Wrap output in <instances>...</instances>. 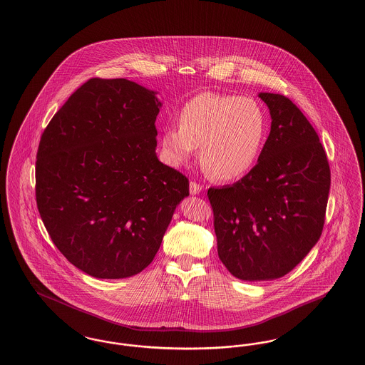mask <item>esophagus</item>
Listing matches in <instances>:
<instances>
[{"label":"esophagus","mask_w":365,"mask_h":365,"mask_svg":"<svg viewBox=\"0 0 365 365\" xmlns=\"http://www.w3.org/2000/svg\"><path fill=\"white\" fill-rule=\"evenodd\" d=\"M189 189L191 195H197V194H200L202 191V186L200 183H197V182H190Z\"/></svg>","instance_id":"esophagus-1"}]
</instances>
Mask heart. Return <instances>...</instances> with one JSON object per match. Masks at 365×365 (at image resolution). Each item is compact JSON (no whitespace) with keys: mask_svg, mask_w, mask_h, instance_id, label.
Wrapping results in <instances>:
<instances>
[{"mask_svg":"<svg viewBox=\"0 0 365 365\" xmlns=\"http://www.w3.org/2000/svg\"><path fill=\"white\" fill-rule=\"evenodd\" d=\"M266 133V115L251 98L202 92L186 103L179 126L161 134V148L168 161L182 165L201 146L205 173L217 180L246 175L257 160Z\"/></svg>","mask_w":365,"mask_h":365,"instance_id":"b5f03b06","label":"heart"}]
</instances>
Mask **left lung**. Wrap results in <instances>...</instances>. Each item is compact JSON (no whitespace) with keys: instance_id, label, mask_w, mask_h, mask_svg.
<instances>
[{"instance_id":"8db88e82","label":"left lung","mask_w":365,"mask_h":365,"mask_svg":"<svg viewBox=\"0 0 365 365\" xmlns=\"http://www.w3.org/2000/svg\"><path fill=\"white\" fill-rule=\"evenodd\" d=\"M272 126L255 167L232 186L210 187L221 262L243 281L282 277L321 237L330 167L319 137L287 96L261 92Z\"/></svg>"}]
</instances>
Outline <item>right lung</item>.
I'll list each match as a JSON object with an SVG mask.
<instances>
[{"mask_svg": "<svg viewBox=\"0 0 365 365\" xmlns=\"http://www.w3.org/2000/svg\"><path fill=\"white\" fill-rule=\"evenodd\" d=\"M161 103L126 78H91L44 129L36 205L63 257L96 278L153 261L189 179L156 156Z\"/></svg>", "mask_w": 365, "mask_h": 365, "instance_id": "add662e5", "label": "right lung"}]
</instances>
